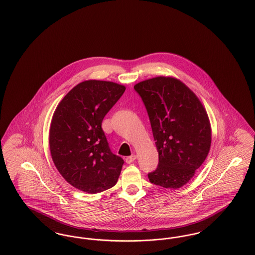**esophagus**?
Returning a JSON list of instances; mask_svg holds the SVG:
<instances>
[{
    "instance_id": "obj_1",
    "label": "esophagus",
    "mask_w": 255,
    "mask_h": 255,
    "mask_svg": "<svg viewBox=\"0 0 255 255\" xmlns=\"http://www.w3.org/2000/svg\"><path fill=\"white\" fill-rule=\"evenodd\" d=\"M135 158H136L135 155H132V156H130V157H127V158H126V162H127V163H132L133 160H135Z\"/></svg>"
}]
</instances>
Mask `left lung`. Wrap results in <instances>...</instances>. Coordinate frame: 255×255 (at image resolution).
Returning <instances> with one entry per match:
<instances>
[{
  "label": "left lung",
  "instance_id": "1",
  "mask_svg": "<svg viewBox=\"0 0 255 255\" xmlns=\"http://www.w3.org/2000/svg\"><path fill=\"white\" fill-rule=\"evenodd\" d=\"M145 106L158 152L150 182L180 188L205 161L211 144L206 110L194 93L178 79L158 76L133 87Z\"/></svg>",
  "mask_w": 255,
  "mask_h": 255
}]
</instances>
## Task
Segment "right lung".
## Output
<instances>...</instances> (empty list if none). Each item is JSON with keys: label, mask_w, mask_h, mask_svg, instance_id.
I'll return each mask as SVG.
<instances>
[{"label": "right lung", "mask_w": 255, "mask_h": 255, "mask_svg": "<svg viewBox=\"0 0 255 255\" xmlns=\"http://www.w3.org/2000/svg\"><path fill=\"white\" fill-rule=\"evenodd\" d=\"M125 87L109 81L79 83L62 99L49 129L51 158L73 187L95 194L113 187L124 160L115 155L102 130V122Z\"/></svg>", "instance_id": "add662e5"}]
</instances>
